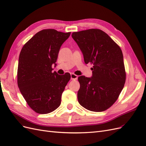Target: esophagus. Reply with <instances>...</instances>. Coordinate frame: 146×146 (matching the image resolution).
Instances as JSON below:
<instances>
[{
	"label": "esophagus",
	"mask_w": 146,
	"mask_h": 146,
	"mask_svg": "<svg viewBox=\"0 0 146 146\" xmlns=\"http://www.w3.org/2000/svg\"><path fill=\"white\" fill-rule=\"evenodd\" d=\"M70 78H71V80H77L78 76H77V75L72 73L70 74Z\"/></svg>",
	"instance_id": "34e87169"
}]
</instances>
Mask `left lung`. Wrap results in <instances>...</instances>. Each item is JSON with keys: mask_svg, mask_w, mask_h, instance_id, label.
Here are the masks:
<instances>
[{"mask_svg": "<svg viewBox=\"0 0 146 146\" xmlns=\"http://www.w3.org/2000/svg\"><path fill=\"white\" fill-rule=\"evenodd\" d=\"M72 37L83 55L85 63L93 64L91 77H78V101L95 112L107 110L117 100L125 82L122 50L108 35L99 29L73 32Z\"/></svg>", "mask_w": 146, "mask_h": 146, "instance_id": "8db88e82", "label": "left lung"}]
</instances>
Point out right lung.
<instances>
[{"instance_id":"right-lung-1","label":"right lung","mask_w":146,"mask_h":146,"mask_svg":"<svg viewBox=\"0 0 146 146\" xmlns=\"http://www.w3.org/2000/svg\"><path fill=\"white\" fill-rule=\"evenodd\" d=\"M70 35L55 29L35 34L21 51L17 68V85L29 107L39 114L54 111L61 104V95L70 75L52 72L60 47Z\"/></svg>"}]
</instances>
